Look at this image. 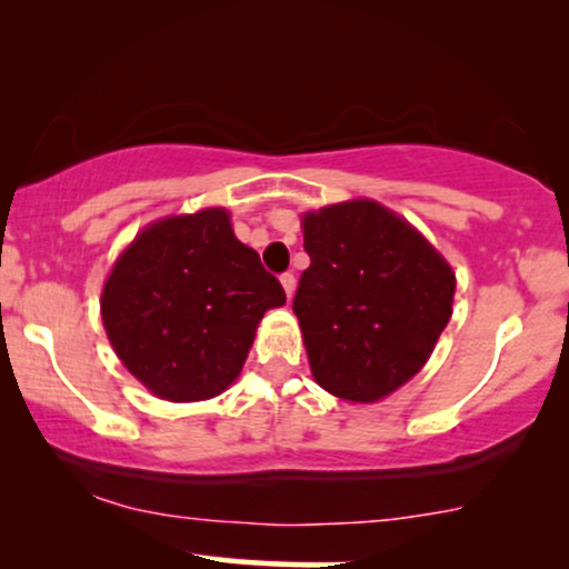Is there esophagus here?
Segmentation results:
<instances>
[{
	"instance_id": "obj_1",
	"label": "esophagus",
	"mask_w": 569,
	"mask_h": 569,
	"mask_svg": "<svg viewBox=\"0 0 569 569\" xmlns=\"http://www.w3.org/2000/svg\"><path fill=\"white\" fill-rule=\"evenodd\" d=\"M279 282H282L287 298H292V295H295V274H292V271H284V274L279 277Z\"/></svg>"
}]
</instances>
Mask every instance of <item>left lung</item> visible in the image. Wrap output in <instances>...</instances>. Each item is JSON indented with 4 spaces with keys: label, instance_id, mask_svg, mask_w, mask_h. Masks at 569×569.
<instances>
[{
    "label": "left lung",
    "instance_id": "obj_1",
    "mask_svg": "<svg viewBox=\"0 0 569 569\" xmlns=\"http://www.w3.org/2000/svg\"><path fill=\"white\" fill-rule=\"evenodd\" d=\"M292 310L316 383L372 403L415 378L453 313L456 274L407 220L355 199L302 214Z\"/></svg>",
    "mask_w": 569,
    "mask_h": 569
}]
</instances>
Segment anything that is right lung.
Masks as SVG:
<instances>
[{"mask_svg":"<svg viewBox=\"0 0 569 569\" xmlns=\"http://www.w3.org/2000/svg\"><path fill=\"white\" fill-rule=\"evenodd\" d=\"M284 300L279 279L214 207L139 232L113 263L100 313L139 383L168 401H204L238 378L256 326Z\"/></svg>","mask_w":569,"mask_h":569,"instance_id":"obj_1","label":"right lung"}]
</instances>
